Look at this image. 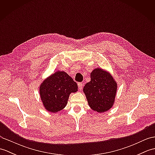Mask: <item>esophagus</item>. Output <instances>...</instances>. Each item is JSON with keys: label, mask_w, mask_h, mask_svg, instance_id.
<instances>
[{"label": "esophagus", "mask_w": 155, "mask_h": 155, "mask_svg": "<svg viewBox=\"0 0 155 155\" xmlns=\"http://www.w3.org/2000/svg\"><path fill=\"white\" fill-rule=\"evenodd\" d=\"M78 89L81 91L83 89V83H78Z\"/></svg>", "instance_id": "34e87169"}]
</instances>
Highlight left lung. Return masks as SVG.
Segmentation results:
<instances>
[{
  "instance_id": "8db88e82",
  "label": "left lung",
  "mask_w": 155,
  "mask_h": 155,
  "mask_svg": "<svg viewBox=\"0 0 155 155\" xmlns=\"http://www.w3.org/2000/svg\"><path fill=\"white\" fill-rule=\"evenodd\" d=\"M83 92L92 110L104 113L115 103L117 83L109 72L96 68L91 72V81L84 85Z\"/></svg>"
}]
</instances>
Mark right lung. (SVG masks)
<instances>
[{
    "label": "right lung",
    "instance_id": "1",
    "mask_svg": "<svg viewBox=\"0 0 155 155\" xmlns=\"http://www.w3.org/2000/svg\"><path fill=\"white\" fill-rule=\"evenodd\" d=\"M77 83L64 71H58L45 78L39 87V94L46 110L57 113L67 106L71 93H77Z\"/></svg>",
    "mask_w": 155,
    "mask_h": 155
}]
</instances>
